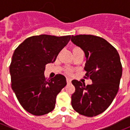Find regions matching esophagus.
Here are the masks:
<instances>
[{
    "mask_svg": "<svg viewBox=\"0 0 130 130\" xmlns=\"http://www.w3.org/2000/svg\"><path fill=\"white\" fill-rule=\"evenodd\" d=\"M66 81H67L68 83H70L71 81H72V79H71L70 77H67V79H66Z\"/></svg>",
    "mask_w": 130,
    "mask_h": 130,
    "instance_id": "1",
    "label": "esophagus"
}]
</instances>
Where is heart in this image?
<instances>
[{
	"instance_id": "b5f03b06",
	"label": "heart",
	"mask_w": 130,
	"mask_h": 130,
	"mask_svg": "<svg viewBox=\"0 0 130 130\" xmlns=\"http://www.w3.org/2000/svg\"><path fill=\"white\" fill-rule=\"evenodd\" d=\"M78 50H81V49L79 47H74L73 49V51H78ZM66 73H68V74H69V75H70L71 74V70H70V69H68L67 70H66Z\"/></svg>"
}]
</instances>
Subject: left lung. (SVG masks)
<instances>
[{
    "label": "left lung",
    "mask_w": 130,
    "mask_h": 130,
    "mask_svg": "<svg viewBox=\"0 0 130 130\" xmlns=\"http://www.w3.org/2000/svg\"><path fill=\"white\" fill-rule=\"evenodd\" d=\"M72 42L81 47L87 58V72L91 85L72 81L75 88L72 105L80 115L95 117L107 109L119 91L122 68L117 49L105 39L94 35L72 36Z\"/></svg>",
    "instance_id": "left-lung-1"
}]
</instances>
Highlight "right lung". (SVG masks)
Returning <instances> with one entry per match:
<instances>
[{"label":"right lung","instance_id":"1","mask_svg":"<svg viewBox=\"0 0 130 130\" xmlns=\"http://www.w3.org/2000/svg\"><path fill=\"white\" fill-rule=\"evenodd\" d=\"M71 36L42 34L26 38L16 48L10 66L11 86L25 110L36 116L54 109L58 93L66 85L64 75L45 77V65L56 60Z\"/></svg>","mask_w":130,"mask_h":130}]
</instances>
